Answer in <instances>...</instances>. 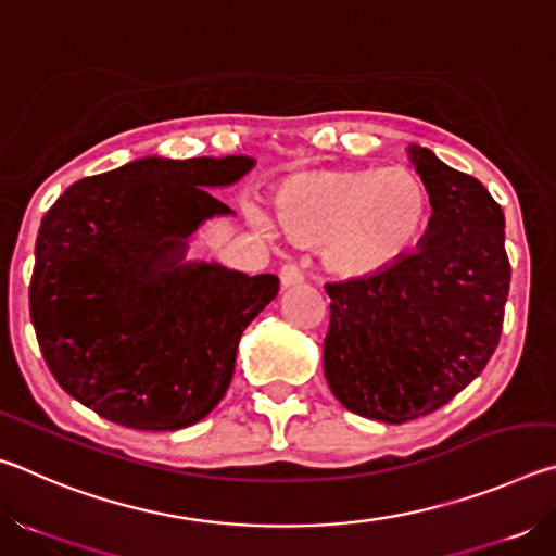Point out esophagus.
I'll return each mask as SVG.
<instances>
[{"label": "esophagus", "instance_id": "1", "mask_svg": "<svg viewBox=\"0 0 556 556\" xmlns=\"http://www.w3.org/2000/svg\"><path fill=\"white\" fill-rule=\"evenodd\" d=\"M279 279H281V287L301 285V281H304V269L294 265V262H287V265L279 269Z\"/></svg>", "mask_w": 556, "mask_h": 556}]
</instances>
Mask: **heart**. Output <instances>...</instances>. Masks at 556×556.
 Returning a JSON list of instances; mask_svg holds the SVG:
<instances>
[{"label": "heart", "instance_id": "obj_1", "mask_svg": "<svg viewBox=\"0 0 556 556\" xmlns=\"http://www.w3.org/2000/svg\"><path fill=\"white\" fill-rule=\"evenodd\" d=\"M281 232L324 248L326 265L343 277L388 271L425 240L429 188L407 168H318L285 178L271 195Z\"/></svg>", "mask_w": 556, "mask_h": 556}]
</instances>
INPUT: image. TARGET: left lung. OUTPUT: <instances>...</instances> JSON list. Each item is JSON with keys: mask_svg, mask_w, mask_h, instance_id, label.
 Here are the masks:
<instances>
[{"mask_svg": "<svg viewBox=\"0 0 556 556\" xmlns=\"http://www.w3.org/2000/svg\"><path fill=\"white\" fill-rule=\"evenodd\" d=\"M409 152L434 211L421 248L382 275L326 285L328 388L388 425L437 412L483 372L510 291L501 205L429 149Z\"/></svg>", "mask_w": 556, "mask_h": 556, "instance_id": "1", "label": "left lung"}]
</instances>
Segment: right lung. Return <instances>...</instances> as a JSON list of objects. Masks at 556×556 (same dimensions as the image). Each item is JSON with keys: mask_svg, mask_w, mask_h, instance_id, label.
<instances>
[{"mask_svg": "<svg viewBox=\"0 0 556 556\" xmlns=\"http://www.w3.org/2000/svg\"><path fill=\"white\" fill-rule=\"evenodd\" d=\"M252 164L139 159L80 178L43 215L31 324L71 397L144 431L191 427L223 400L240 336L279 279L181 260L205 218L232 213L208 188L235 184Z\"/></svg>", "mask_w": 556, "mask_h": 556, "instance_id": "1", "label": "right lung"}]
</instances>
